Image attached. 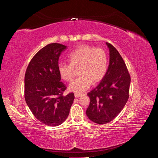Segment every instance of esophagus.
Masks as SVG:
<instances>
[{"label":"esophagus","mask_w":158,"mask_h":158,"mask_svg":"<svg viewBox=\"0 0 158 158\" xmlns=\"http://www.w3.org/2000/svg\"><path fill=\"white\" fill-rule=\"evenodd\" d=\"M81 95H82V94H80V93H75L74 94L75 98H79L80 96H81Z\"/></svg>","instance_id":"esophagus-1"}]
</instances>
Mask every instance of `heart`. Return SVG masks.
<instances>
[{
	"mask_svg": "<svg viewBox=\"0 0 158 158\" xmlns=\"http://www.w3.org/2000/svg\"><path fill=\"white\" fill-rule=\"evenodd\" d=\"M69 64L60 62L57 66L60 78L66 82L73 79L76 70L80 75L69 85V89L76 93L89 88L92 82H99L108 68V56L103 49L81 45L68 56Z\"/></svg>",
	"mask_w": 158,
	"mask_h": 158,
	"instance_id": "heart-1",
	"label": "heart"
}]
</instances>
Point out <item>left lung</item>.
I'll return each instance as SVG.
<instances>
[{
	"label": "left lung",
	"mask_w": 158,
	"mask_h": 158,
	"mask_svg": "<svg viewBox=\"0 0 158 158\" xmlns=\"http://www.w3.org/2000/svg\"><path fill=\"white\" fill-rule=\"evenodd\" d=\"M109 49V65L101 82L88 93L90 103L86 114L97 124L111 121L125 107L129 98L131 76L118 51L106 43Z\"/></svg>",
	"instance_id": "1"
}]
</instances>
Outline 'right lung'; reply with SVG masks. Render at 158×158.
<instances>
[{
	"label": "right lung",
	"mask_w": 158,
	"mask_h": 158,
	"mask_svg": "<svg viewBox=\"0 0 158 158\" xmlns=\"http://www.w3.org/2000/svg\"><path fill=\"white\" fill-rule=\"evenodd\" d=\"M66 46L47 45L33 56L26 71L24 97L33 115L50 127L59 126L68 117L74 93L63 95L66 85L60 81L57 66Z\"/></svg>",
	"instance_id": "1"
}]
</instances>
